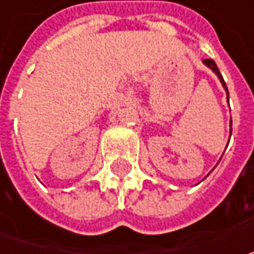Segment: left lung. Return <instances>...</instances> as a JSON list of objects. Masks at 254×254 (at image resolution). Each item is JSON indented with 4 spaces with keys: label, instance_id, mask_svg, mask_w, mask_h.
I'll list each match as a JSON object with an SVG mask.
<instances>
[{
    "label": "left lung",
    "instance_id": "left-lung-1",
    "mask_svg": "<svg viewBox=\"0 0 254 254\" xmlns=\"http://www.w3.org/2000/svg\"><path fill=\"white\" fill-rule=\"evenodd\" d=\"M203 64L205 66H208L210 70L213 72V73L218 76V79L220 80V83H222V86H223V89H225V92H226V96H228V102H229V92H228V87H226V83H225V80H223V77H222V74H220L219 69H218V66H216V64L212 61V59H205L203 61ZM230 134H232V120H230ZM230 138V137H229Z\"/></svg>",
    "mask_w": 254,
    "mask_h": 254
}]
</instances>
